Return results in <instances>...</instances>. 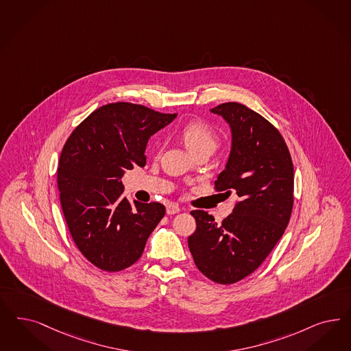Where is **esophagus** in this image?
Here are the masks:
<instances>
[{
  "label": "esophagus",
  "mask_w": 351,
  "mask_h": 351,
  "mask_svg": "<svg viewBox=\"0 0 351 351\" xmlns=\"http://www.w3.org/2000/svg\"><path fill=\"white\" fill-rule=\"evenodd\" d=\"M166 213L169 214V215H173V214H178V213H180V207L178 205H175V204H169L166 207Z\"/></svg>",
  "instance_id": "obj_1"
}]
</instances>
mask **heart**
I'll use <instances>...</instances> for the list:
<instances>
[{"label": "heart", "instance_id": "b5f03b06", "mask_svg": "<svg viewBox=\"0 0 351 351\" xmlns=\"http://www.w3.org/2000/svg\"><path fill=\"white\" fill-rule=\"evenodd\" d=\"M180 136L185 146L193 154L202 149L215 150L218 146L217 133L205 121H192L186 123L180 130Z\"/></svg>", "mask_w": 351, "mask_h": 351}]
</instances>
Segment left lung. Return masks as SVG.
<instances>
[{"instance_id":"left-lung-1","label":"left lung","mask_w":351,"mask_h":351,"mask_svg":"<svg viewBox=\"0 0 351 351\" xmlns=\"http://www.w3.org/2000/svg\"><path fill=\"white\" fill-rule=\"evenodd\" d=\"M210 111L230 130V156L215 189L239 199L221 224L206 211H192L197 230L188 246L206 278L233 284L262 265L287 230L294 171L284 138L262 115L237 102Z\"/></svg>"}]
</instances>
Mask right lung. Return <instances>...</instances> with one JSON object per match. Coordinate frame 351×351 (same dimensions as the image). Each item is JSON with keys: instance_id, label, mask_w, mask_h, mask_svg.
Instances as JSON below:
<instances>
[{"instance_id": "right-lung-1", "label": "right lung", "mask_w": 351, "mask_h": 351, "mask_svg": "<svg viewBox=\"0 0 351 351\" xmlns=\"http://www.w3.org/2000/svg\"><path fill=\"white\" fill-rule=\"evenodd\" d=\"M176 117L109 104L82 121L62 149L57 182L63 215L77 249L104 271L132 266L165 217L162 204H131L123 197L121 176L145 166L149 138Z\"/></svg>"}]
</instances>
